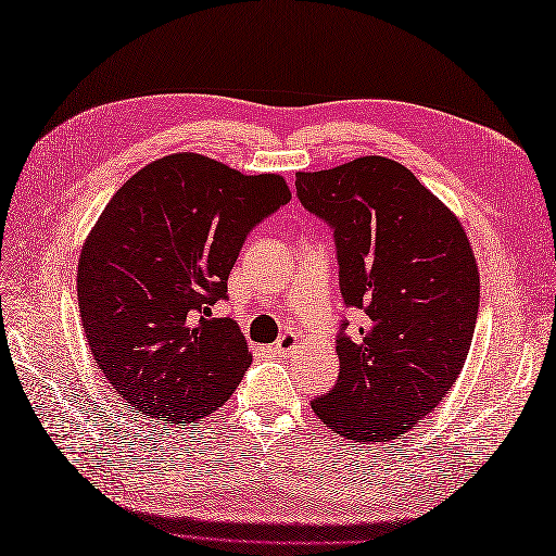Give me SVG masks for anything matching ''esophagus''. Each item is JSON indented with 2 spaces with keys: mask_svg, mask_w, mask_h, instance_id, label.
<instances>
[{
  "mask_svg": "<svg viewBox=\"0 0 556 556\" xmlns=\"http://www.w3.org/2000/svg\"><path fill=\"white\" fill-rule=\"evenodd\" d=\"M296 346H299V337L293 332H285L275 341V353H279V356H287V353H291Z\"/></svg>",
  "mask_w": 556,
  "mask_h": 556,
  "instance_id": "34e87169",
  "label": "esophagus"
}]
</instances>
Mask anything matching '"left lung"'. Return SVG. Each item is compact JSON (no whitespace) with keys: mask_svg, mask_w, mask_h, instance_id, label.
I'll return each instance as SVG.
<instances>
[{"mask_svg":"<svg viewBox=\"0 0 556 556\" xmlns=\"http://www.w3.org/2000/svg\"><path fill=\"white\" fill-rule=\"evenodd\" d=\"M296 195L334 231L341 299L365 315L356 337L341 323L337 384L313 410L349 440H401L452 389L476 332L466 231L410 169L377 155L299 172Z\"/></svg>","mask_w":556,"mask_h":556,"instance_id":"left-lung-1","label":"left lung"}]
</instances>
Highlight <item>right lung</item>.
I'll list each match as a JSON object with an SVG mask.
<instances>
[{"mask_svg": "<svg viewBox=\"0 0 556 556\" xmlns=\"http://www.w3.org/2000/svg\"><path fill=\"white\" fill-rule=\"evenodd\" d=\"M277 174L193 152L150 162L104 207L78 260L80 323L98 368L148 418L193 422L251 368L241 329L210 317L245 236L287 205Z\"/></svg>", "mask_w": 556, "mask_h": 556, "instance_id": "obj_1", "label": "right lung"}]
</instances>
